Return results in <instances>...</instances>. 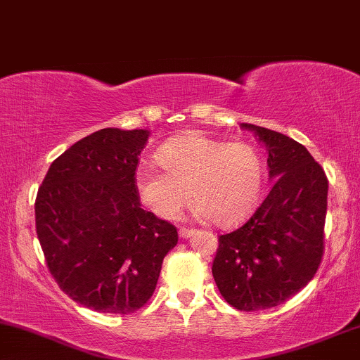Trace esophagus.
<instances>
[{"instance_id": "obj_1", "label": "esophagus", "mask_w": 360, "mask_h": 360, "mask_svg": "<svg viewBox=\"0 0 360 360\" xmlns=\"http://www.w3.org/2000/svg\"><path fill=\"white\" fill-rule=\"evenodd\" d=\"M193 232L195 230L193 229H187V227H181L180 230H179V235L181 238H188V237H192L193 235Z\"/></svg>"}]
</instances>
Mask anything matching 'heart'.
Here are the masks:
<instances>
[{
  "label": "heart",
  "instance_id": "1",
  "mask_svg": "<svg viewBox=\"0 0 360 360\" xmlns=\"http://www.w3.org/2000/svg\"><path fill=\"white\" fill-rule=\"evenodd\" d=\"M157 162L164 172L141 165L135 187L140 202L163 220L176 219L192 197L195 215L230 227L247 219L260 197L264 160L245 141L225 143L193 133L162 146Z\"/></svg>",
  "mask_w": 360,
  "mask_h": 360
}]
</instances>
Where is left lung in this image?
<instances>
[{
    "mask_svg": "<svg viewBox=\"0 0 360 360\" xmlns=\"http://www.w3.org/2000/svg\"><path fill=\"white\" fill-rule=\"evenodd\" d=\"M242 128L267 148L272 187L242 227L220 235L212 274L232 307L254 312L285 302L317 274L329 181L299 141L248 123Z\"/></svg>",
    "mask_w": 360,
    "mask_h": 360,
    "instance_id": "left-lung-1",
    "label": "left lung"
}]
</instances>
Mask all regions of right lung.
Instances as JSON below:
<instances>
[{"label": "right lung", "instance_id": "obj_1", "mask_svg": "<svg viewBox=\"0 0 360 360\" xmlns=\"http://www.w3.org/2000/svg\"><path fill=\"white\" fill-rule=\"evenodd\" d=\"M148 130L103 128L51 163L34 202L48 270L75 302L131 314L148 302L175 225L141 208L135 187Z\"/></svg>", "mask_w": 360, "mask_h": 360}]
</instances>
